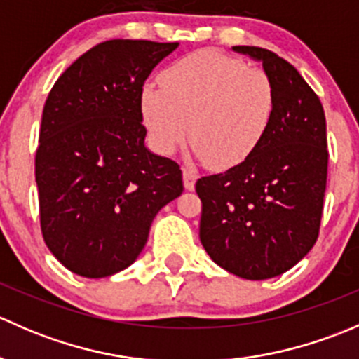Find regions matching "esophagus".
<instances>
[{
  "label": "esophagus",
  "mask_w": 359,
  "mask_h": 359,
  "mask_svg": "<svg viewBox=\"0 0 359 359\" xmlns=\"http://www.w3.org/2000/svg\"><path fill=\"white\" fill-rule=\"evenodd\" d=\"M182 179H184V187L187 191H193L194 186H196V180H198V173L196 170L193 168H182Z\"/></svg>",
  "instance_id": "34e87169"
}]
</instances>
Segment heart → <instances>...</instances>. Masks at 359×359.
<instances>
[{"mask_svg": "<svg viewBox=\"0 0 359 359\" xmlns=\"http://www.w3.org/2000/svg\"><path fill=\"white\" fill-rule=\"evenodd\" d=\"M158 88L146 83L140 112L151 144L172 154L186 137L213 170L243 163L267 135L276 111L269 76L243 60L201 50L170 64Z\"/></svg>", "mask_w": 359, "mask_h": 359, "instance_id": "obj_1", "label": "heart"}]
</instances>
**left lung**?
Instances as JSON below:
<instances>
[{
	"label": "left lung",
	"mask_w": 359,
	"mask_h": 359,
	"mask_svg": "<svg viewBox=\"0 0 359 359\" xmlns=\"http://www.w3.org/2000/svg\"><path fill=\"white\" fill-rule=\"evenodd\" d=\"M233 50L262 62L276 90V111L252 156L196 182L200 240L222 269L267 280L292 269L318 240L327 189V121L318 95L292 64L259 46Z\"/></svg>",
	"instance_id": "1"
}]
</instances>
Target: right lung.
<instances>
[{
	"label": "right lung",
	"instance_id": "obj_1",
	"mask_svg": "<svg viewBox=\"0 0 359 359\" xmlns=\"http://www.w3.org/2000/svg\"><path fill=\"white\" fill-rule=\"evenodd\" d=\"M179 43L111 39L72 62L43 107L36 184L46 247L85 278L137 260L151 224L184 191L175 161L146 147L140 92Z\"/></svg>",
	"mask_w": 359,
	"mask_h": 359
}]
</instances>
